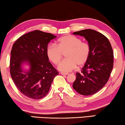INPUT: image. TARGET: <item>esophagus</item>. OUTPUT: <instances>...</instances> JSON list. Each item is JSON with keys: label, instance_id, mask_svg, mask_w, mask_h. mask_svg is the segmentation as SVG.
Wrapping results in <instances>:
<instances>
[{"label": "esophagus", "instance_id": "34e87169", "mask_svg": "<svg viewBox=\"0 0 125 125\" xmlns=\"http://www.w3.org/2000/svg\"><path fill=\"white\" fill-rule=\"evenodd\" d=\"M61 75H68L69 73H61Z\"/></svg>", "mask_w": 125, "mask_h": 125}]
</instances>
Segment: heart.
Segmentation results:
<instances>
[{"instance_id":"1","label":"heart","mask_w":125,"mask_h":125,"mask_svg":"<svg viewBox=\"0 0 125 125\" xmlns=\"http://www.w3.org/2000/svg\"><path fill=\"white\" fill-rule=\"evenodd\" d=\"M56 45L50 44L47 47L46 55L52 62L58 65L65 55L66 59L60 63L58 70L62 72H70L77 65L81 66L87 62L90 54V47L81 39L71 35L60 37L56 42Z\"/></svg>"}]
</instances>
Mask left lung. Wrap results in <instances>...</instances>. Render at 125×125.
<instances>
[{"label": "left lung", "instance_id": "obj_1", "mask_svg": "<svg viewBox=\"0 0 125 125\" xmlns=\"http://www.w3.org/2000/svg\"><path fill=\"white\" fill-rule=\"evenodd\" d=\"M84 37L90 47L89 58L76 73L73 87L83 95H92L100 91L109 79L114 65V52L108 39L100 32L85 29L73 32Z\"/></svg>", "mask_w": 125, "mask_h": 125}]
</instances>
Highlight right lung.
Here are the masks:
<instances>
[{
  "instance_id": "right-lung-1",
  "label": "right lung",
  "mask_w": 125,
  "mask_h": 125,
  "mask_svg": "<svg viewBox=\"0 0 125 125\" xmlns=\"http://www.w3.org/2000/svg\"><path fill=\"white\" fill-rule=\"evenodd\" d=\"M56 36L34 30L23 35L14 42L11 50L10 73L17 89L30 99H42L50 90L59 73L49 61L46 49ZM28 65V69H24Z\"/></svg>"
}]
</instances>
